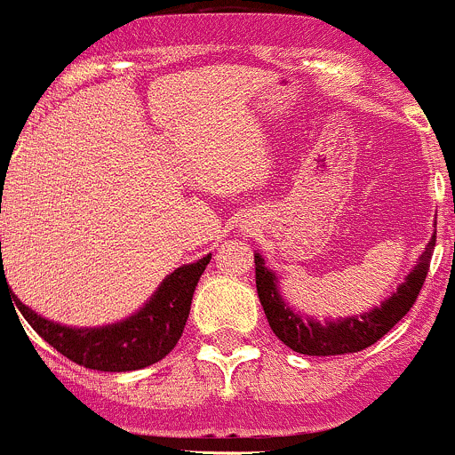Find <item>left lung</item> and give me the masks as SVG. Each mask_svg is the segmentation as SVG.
Segmentation results:
<instances>
[{"label": "left lung", "instance_id": "obj_1", "mask_svg": "<svg viewBox=\"0 0 455 455\" xmlns=\"http://www.w3.org/2000/svg\"><path fill=\"white\" fill-rule=\"evenodd\" d=\"M435 247V234L431 236L429 245L422 251L416 267L407 274V281L391 294L380 307L363 314V316H349L345 321L316 323L312 318H303L285 305L276 290V276L265 267L263 259L254 256L256 263V291H259L260 305L265 309L269 327L278 340L290 349L307 356H339V354H356L367 349L370 345L379 343L382 336L413 307L418 294L422 290L427 272H429L431 254Z\"/></svg>", "mask_w": 455, "mask_h": 455}]
</instances>
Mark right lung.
Masks as SVG:
<instances>
[{
    "label": "right lung",
    "instance_id": "add662e5",
    "mask_svg": "<svg viewBox=\"0 0 455 455\" xmlns=\"http://www.w3.org/2000/svg\"><path fill=\"white\" fill-rule=\"evenodd\" d=\"M2 251V241H0ZM212 254L196 263L174 269L159 285L150 300L134 316L116 325L97 330H75L37 316L30 307L17 300L15 305L28 325L48 345L64 354L68 361L97 371H134L159 363L179 343L190 314L192 294ZM8 287L4 267L0 269V287Z\"/></svg>",
    "mask_w": 455,
    "mask_h": 455
}]
</instances>
